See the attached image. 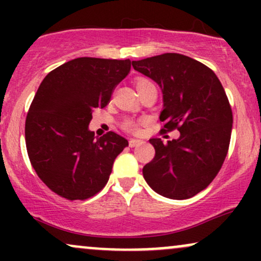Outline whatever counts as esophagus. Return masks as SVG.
Segmentation results:
<instances>
[{
  "mask_svg": "<svg viewBox=\"0 0 261 261\" xmlns=\"http://www.w3.org/2000/svg\"><path fill=\"white\" fill-rule=\"evenodd\" d=\"M147 118H148V119H149V116H147Z\"/></svg>",
  "mask_w": 261,
  "mask_h": 261,
  "instance_id": "esophagus-1",
  "label": "esophagus"
}]
</instances>
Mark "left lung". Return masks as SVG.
Instances as JSON below:
<instances>
[{
  "label": "left lung",
  "instance_id": "8db88e82",
  "mask_svg": "<svg viewBox=\"0 0 261 261\" xmlns=\"http://www.w3.org/2000/svg\"><path fill=\"white\" fill-rule=\"evenodd\" d=\"M130 67V60L74 59L39 86L27 115V151L39 178L58 195L88 199L109 180L114 161L128 142L108 128L92 131L89 122Z\"/></svg>",
  "mask_w": 261,
  "mask_h": 261
}]
</instances>
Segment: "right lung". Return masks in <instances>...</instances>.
Masks as SVG:
<instances>
[{"label":"right lung","mask_w":261,"mask_h":261,"mask_svg":"<svg viewBox=\"0 0 261 261\" xmlns=\"http://www.w3.org/2000/svg\"><path fill=\"white\" fill-rule=\"evenodd\" d=\"M133 66L160 86V120L167 122L161 136L149 140L155 154L143 167V178L168 199L195 196L214 180L228 151L233 116L223 87L207 66L180 54Z\"/></svg>","instance_id":"obj_1"}]
</instances>
